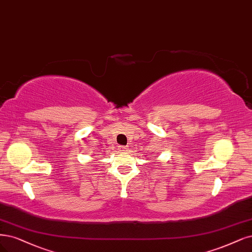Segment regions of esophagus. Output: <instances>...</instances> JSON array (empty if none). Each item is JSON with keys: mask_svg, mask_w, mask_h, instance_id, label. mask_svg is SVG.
Wrapping results in <instances>:
<instances>
[{"mask_svg": "<svg viewBox=\"0 0 252 252\" xmlns=\"http://www.w3.org/2000/svg\"><path fill=\"white\" fill-rule=\"evenodd\" d=\"M119 150L121 152H126L128 150V148H127V147H125V146H119Z\"/></svg>", "mask_w": 252, "mask_h": 252, "instance_id": "34e87169", "label": "esophagus"}]
</instances>
